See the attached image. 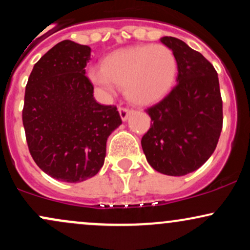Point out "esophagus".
Instances as JSON below:
<instances>
[{
    "instance_id": "34e87169",
    "label": "esophagus",
    "mask_w": 250,
    "mask_h": 250,
    "mask_svg": "<svg viewBox=\"0 0 250 250\" xmlns=\"http://www.w3.org/2000/svg\"><path fill=\"white\" fill-rule=\"evenodd\" d=\"M119 111H120V115H121V119L122 121H127L128 120V116L131 114V109L129 108H125V107H120L119 108Z\"/></svg>"
}]
</instances>
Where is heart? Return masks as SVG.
Returning a JSON list of instances; mask_svg holds the SVG:
<instances>
[{"mask_svg":"<svg viewBox=\"0 0 250 250\" xmlns=\"http://www.w3.org/2000/svg\"><path fill=\"white\" fill-rule=\"evenodd\" d=\"M177 71L171 49L163 44H143L114 51L103 67L89 70V79L103 93L113 94L125 87L130 102L148 105L160 101L170 90Z\"/></svg>","mask_w":250,"mask_h":250,"instance_id":"b5f03b06","label":"heart"}]
</instances>
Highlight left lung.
<instances>
[{"instance_id": "8db88e82", "label": "left lung", "mask_w": 250, "mask_h": 250, "mask_svg": "<svg viewBox=\"0 0 250 250\" xmlns=\"http://www.w3.org/2000/svg\"><path fill=\"white\" fill-rule=\"evenodd\" d=\"M161 42L176 57L177 83L146 110L151 123L141 145L155 170L182 176L214 153L222 130V99L216 70L202 54L176 37L165 36Z\"/></svg>"}]
</instances>
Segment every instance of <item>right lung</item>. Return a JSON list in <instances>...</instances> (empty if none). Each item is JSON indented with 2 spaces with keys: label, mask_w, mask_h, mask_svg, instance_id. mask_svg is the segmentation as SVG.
Instances as JSON below:
<instances>
[{
  "label": "right lung",
  "mask_w": 250,
  "mask_h": 250,
  "mask_svg": "<svg viewBox=\"0 0 250 250\" xmlns=\"http://www.w3.org/2000/svg\"><path fill=\"white\" fill-rule=\"evenodd\" d=\"M91 49L69 40L57 43L34 65L25 85L22 121L31 157L63 182L99 173L105 145L122 123L115 105L100 104L85 76Z\"/></svg>",
  "instance_id": "1"
}]
</instances>
